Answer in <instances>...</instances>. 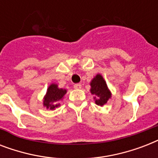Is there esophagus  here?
I'll return each mask as SVG.
<instances>
[{
	"instance_id": "esophagus-1",
	"label": "esophagus",
	"mask_w": 158,
	"mask_h": 158,
	"mask_svg": "<svg viewBox=\"0 0 158 158\" xmlns=\"http://www.w3.org/2000/svg\"><path fill=\"white\" fill-rule=\"evenodd\" d=\"M81 87H82V85H81V84H75L74 85V88L75 89H81Z\"/></svg>"
}]
</instances>
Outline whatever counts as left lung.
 <instances>
[{
    "instance_id": "obj_1",
    "label": "left lung",
    "mask_w": 158,
    "mask_h": 158,
    "mask_svg": "<svg viewBox=\"0 0 158 158\" xmlns=\"http://www.w3.org/2000/svg\"><path fill=\"white\" fill-rule=\"evenodd\" d=\"M90 93L94 95L97 105L102 106L111 98V92L108 89L106 82L101 74H98L90 82Z\"/></svg>"
}]
</instances>
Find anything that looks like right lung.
<instances>
[{
  "label": "right lung",
  "instance_id": "obj_1",
  "mask_svg": "<svg viewBox=\"0 0 158 158\" xmlns=\"http://www.w3.org/2000/svg\"><path fill=\"white\" fill-rule=\"evenodd\" d=\"M66 93V89H60L58 87V84L54 83L51 84L43 98V106L47 109L55 110L60 106V102L63 100Z\"/></svg>",
  "mask_w": 158,
  "mask_h": 158
}]
</instances>
